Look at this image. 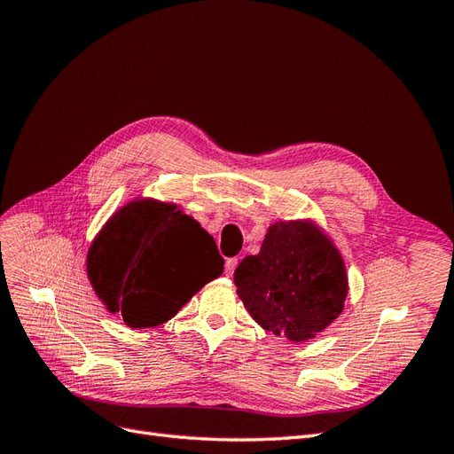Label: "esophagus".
I'll return each mask as SVG.
<instances>
[{
  "mask_svg": "<svg viewBox=\"0 0 454 454\" xmlns=\"http://www.w3.org/2000/svg\"><path fill=\"white\" fill-rule=\"evenodd\" d=\"M237 265H239V259H237V257H229V259L225 261V272L229 274V277H231L232 272H235Z\"/></svg>",
  "mask_w": 454,
  "mask_h": 454,
  "instance_id": "esophagus-1",
  "label": "esophagus"
}]
</instances>
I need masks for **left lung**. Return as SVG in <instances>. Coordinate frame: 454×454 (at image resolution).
Returning a JSON list of instances; mask_svg holds the SVG:
<instances>
[{"label": "left lung", "mask_w": 454, "mask_h": 454, "mask_svg": "<svg viewBox=\"0 0 454 454\" xmlns=\"http://www.w3.org/2000/svg\"><path fill=\"white\" fill-rule=\"evenodd\" d=\"M235 286L261 327L295 342L324 332L348 294L345 261L312 222L270 225L259 254L240 261Z\"/></svg>", "instance_id": "obj_1"}]
</instances>
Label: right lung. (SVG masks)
<instances>
[{
    "label": "right lung",
    "instance_id": "add662e5",
    "mask_svg": "<svg viewBox=\"0 0 454 454\" xmlns=\"http://www.w3.org/2000/svg\"><path fill=\"white\" fill-rule=\"evenodd\" d=\"M89 280L109 312L129 327L168 322L204 284L223 272V257L199 222L176 204L132 200L90 244Z\"/></svg>",
    "mask_w": 454,
    "mask_h": 454
}]
</instances>
